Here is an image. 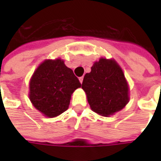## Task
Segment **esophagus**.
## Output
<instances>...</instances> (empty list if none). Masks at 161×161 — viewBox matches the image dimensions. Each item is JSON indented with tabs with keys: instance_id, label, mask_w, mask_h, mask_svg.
<instances>
[{
	"instance_id": "34e87169",
	"label": "esophagus",
	"mask_w": 161,
	"mask_h": 161,
	"mask_svg": "<svg viewBox=\"0 0 161 161\" xmlns=\"http://www.w3.org/2000/svg\"><path fill=\"white\" fill-rule=\"evenodd\" d=\"M83 77H80V78H79V81H80L81 83H83Z\"/></svg>"
}]
</instances>
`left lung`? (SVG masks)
<instances>
[{
  "label": "left lung",
  "instance_id": "1",
  "mask_svg": "<svg viewBox=\"0 0 161 161\" xmlns=\"http://www.w3.org/2000/svg\"><path fill=\"white\" fill-rule=\"evenodd\" d=\"M82 88L93 111L109 116L129 102V87L122 69L114 60L101 58L83 78Z\"/></svg>",
  "mask_w": 161,
  "mask_h": 161
}]
</instances>
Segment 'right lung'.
<instances>
[{"label": "right lung", "mask_w": 161, "mask_h": 161, "mask_svg": "<svg viewBox=\"0 0 161 161\" xmlns=\"http://www.w3.org/2000/svg\"><path fill=\"white\" fill-rule=\"evenodd\" d=\"M81 83L61 59L46 60L30 81V100L45 116L53 118L68 109L71 95Z\"/></svg>", "instance_id": "add662e5"}]
</instances>
